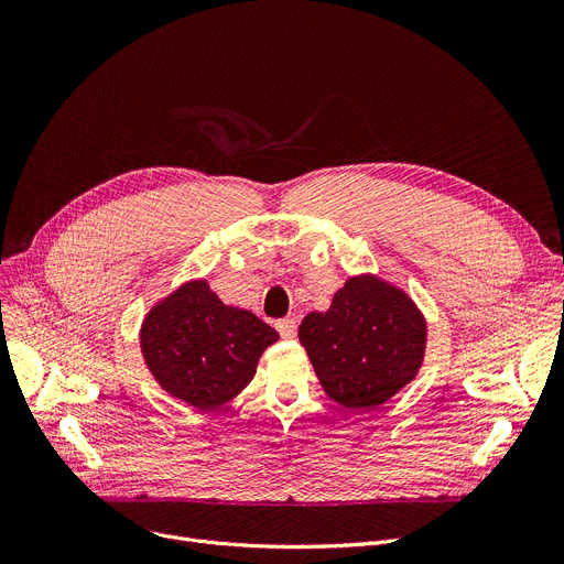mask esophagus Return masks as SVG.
<instances>
[{"label":"esophagus","mask_w":564,"mask_h":564,"mask_svg":"<svg viewBox=\"0 0 564 564\" xmlns=\"http://www.w3.org/2000/svg\"><path fill=\"white\" fill-rule=\"evenodd\" d=\"M276 329L283 338H294V334H297V319L292 317H283L276 322Z\"/></svg>","instance_id":"1"}]
</instances>
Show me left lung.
Wrapping results in <instances>:
<instances>
[{"label": "left lung", "instance_id": "obj_1", "mask_svg": "<svg viewBox=\"0 0 564 564\" xmlns=\"http://www.w3.org/2000/svg\"><path fill=\"white\" fill-rule=\"evenodd\" d=\"M315 375L347 409H372L416 377L425 349V319L406 294L372 276L349 279L327 313L300 324Z\"/></svg>", "mask_w": 564, "mask_h": 564}]
</instances>
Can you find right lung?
<instances>
[{
  "label": "right lung",
  "instance_id": "right-lung-1",
  "mask_svg": "<svg viewBox=\"0 0 564 564\" xmlns=\"http://www.w3.org/2000/svg\"><path fill=\"white\" fill-rule=\"evenodd\" d=\"M279 334L249 311L226 306L205 281L173 292L151 311L141 349L162 389L196 409H213L240 393Z\"/></svg>",
  "mask_w": 564,
  "mask_h": 564
}]
</instances>
